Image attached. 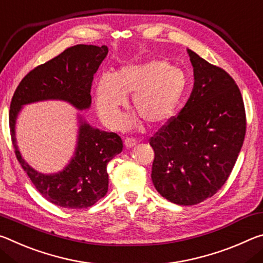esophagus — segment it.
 <instances>
[{
	"instance_id": "34e87169",
	"label": "esophagus",
	"mask_w": 263,
	"mask_h": 263,
	"mask_svg": "<svg viewBox=\"0 0 263 263\" xmlns=\"http://www.w3.org/2000/svg\"><path fill=\"white\" fill-rule=\"evenodd\" d=\"M136 139H133V137H127V139L124 140V145H126L127 148H133L134 145H136Z\"/></svg>"
}]
</instances>
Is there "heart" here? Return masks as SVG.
<instances>
[{"mask_svg":"<svg viewBox=\"0 0 263 263\" xmlns=\"http://www.w3.org/2000/svg\"><path fill=\"white\" fill-rule=\"evenodd\" d=\"M186 78L182 70L166 60H149L119 68L114 74H102L96 85L99 115L107 126L118 127L120 109L132 94V106L150 126L169 120L182 99ZM136 118L124 119L132 127Z\"/></svg>","mask_w":263,"mask_h":263,"instance_id":"b5f03b06","label":"heart"}]
</instances>
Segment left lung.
I'll use <instances>...</instances> for the list:
<instances>
[{
    "label": "left lung",
    "mask_w": 263,
    "mask_h": 263,
    "mask_svg": "<svg viewBox=\"0 0 263 263\" xmlns=\"http://www.w3.org/2000/svg\"><path fill=\"white\" fill-rule=\"evenodd\" d=\"M187 53L195 76L191 96L149 141L155 189L184 206L199 204L220 190L246 135V111L234 79L193 51Z\"/></svg>",
    "instance_id": "8db88e82"
}]
</instances>
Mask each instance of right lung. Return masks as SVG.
Instances as JSON below:
<instances>
[{"label":"right lung","mask_w":263,"mask_h":263,"mask_svg":"<svg viewBox=\"0 0 263 263\" xmlns=\"http://www.w3.org/2000/svg\"><path fill=\"white\" fill-rule=\"evenodd\" d=\"M107 53L106 45L68 47L30 71L11 99L9 127L17 160L41 195L60 208L87 209L105 197L108 191L107 164L122 152L121 137L93 128L79 116L74 156L58 174L44 175L32 169L20 153L15 137L17 115L24 105L43 100H63L78 109H87L92 103L93 77Z\"/></svg>","instance_id":"add662e5"}]
</instances>
